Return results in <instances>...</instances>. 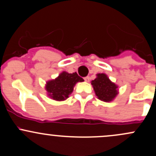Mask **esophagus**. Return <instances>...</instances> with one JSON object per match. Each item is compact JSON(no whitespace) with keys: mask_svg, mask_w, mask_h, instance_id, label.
Wrapping results in <instances>:
<instances>
[{"mask_svg":"<svg viewBox=\"0 0 156 156\" xmlns=\"http://www.w3.org/2000/svg\"><path fill=\"white\" fill-rule=\"evenodd\" d=\"M84 80H85V81L86 82H89V80H90V78H89V76H86V77H85L84 78Z\"/></svg>","mask_w":156,"mask_h":156,"instance_id":"esophagus-1","label":"esophagus"}]
</instances>
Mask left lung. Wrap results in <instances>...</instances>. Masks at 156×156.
<instances>
[{
    "label": "left lung",
    "instance_id": "obj_1",
    "mask_svg": "<svg viewBox=\"0 0 156 156\" xmlns=\"http://www.w3.org/2000/svg\"><path fill=\"white\" fill-rule=\"evenodd\" d=\"M97 77L91 82L94 93L99 100L113 101L119 94V86L113 83L105 73H98Z\"/></svg>",
    "mask_w": 156,
    "mask_h": 156
}]
</instances>
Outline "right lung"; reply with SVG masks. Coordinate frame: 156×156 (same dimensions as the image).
Returning <instances> with one entry per match:
<instances>
[{"label": "right lung", "instance_id": "obj_1", "mask_svg": "<svg viewBox=\"0 0 156 156\" xmlns=\"http://www.w3.org/2000/svg\"><path fill=\"white\" fill-rule=\"evenodd\" d=\"M84 80L78 76L75 72L69 73L63 71L58 77L46 82V89L47 95L50 98L57 101H63L69 98L73 92L75 85L79 82H83Z\"/></svg>", "mask_w": 156, "mask_h": 156}]
</instances>
